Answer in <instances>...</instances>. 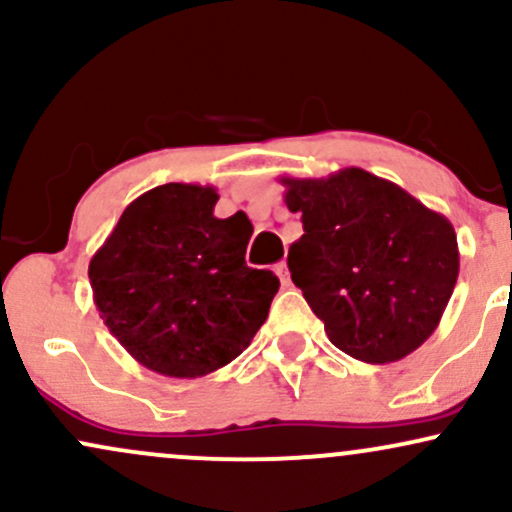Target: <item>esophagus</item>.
I'll list each match as a JSON object with an SVG mask.
<instances>
[{
	"mask_svg": "<svg viewBox=\"0 0 512 512\" xmlns=\"http://www.w3.org/2000/svg\"><path fill=\"white\" fill-rule=\"evenodd\" d=\"M274 272H276V276H279V279H281V284H284V286H289V284H291L289 264H286V262H279V264H276V267H274Z\"/></svg>",
	"mask_w": 512,
	"mask_h": 512,
	"instance_id": "obj_1",
	"label": "esophagus"
}]
</instances>
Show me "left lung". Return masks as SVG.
<instances>
[{
    "mask_svg": "<svg viewBox=\"0 0 512 512\" xmlns=\"http://www.w3.org/2000/svg\"><path fill=\"white\" fill-rule=\"evenodd\" d=\"M301 214L289 272L330 342L363 363L409 356L436 332L460 274L452 223L363 168L281 178Z\"/></svg>",
    "mask_w": 512,
    "mask_h": 512,
    "instance_id": "left-lung-1",
    "label": "left lung"
}]
</instances>
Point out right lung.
Segmentation results:
<instances>
[{
    "instance_id": "obj_1",
    "label": "right lung",
    "mask_w": 512,
    "mask_h": 512,
    "mask_svg": "<svg viewBox=\"0 0 512 512\" xmlns=\"http://www.w3.org/2000/svg\"><path fill=\"white\" fill-rule=\"evenodd\" d=\"M211 185L144 192L88 264L93 303L134 361L168 378H202L248 349L279 279L245 264L252 223L216 219Z\"/></svg>"
}]
</instances>
